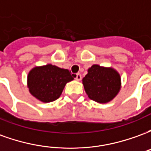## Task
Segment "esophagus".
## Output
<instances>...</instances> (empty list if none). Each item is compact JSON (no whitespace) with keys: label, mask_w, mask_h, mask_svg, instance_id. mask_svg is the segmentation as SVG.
<instances>
[{"label":"esophagus","mask_w":151,"mask_h":151,"mask_svg":"<svg viewBox=\"0 0 151 151\" xmlns=\"http://www.w3.org/2000/svg\"><path fill=\"white\" fill-rule=\"evenodd\" d=\"M75 79L77 81H81V79H82V75H81L80 73H77V74H76Z\"/></svg>","instance_id":"esophagus-1"}]
</instances>
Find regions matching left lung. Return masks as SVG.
Here are the masks:
<instances>
[{"instance_id": "1", "label": "left lung", "mask_w": 151, "mask_h": 151, "mask_svg": "<svg viewBox=\"0 0 151 151\" xmlns=\"http://www.w3.org/2000/svg\"><path fill=\"white\" fill-rule=\"evenodd\" d=\"M82 79L84 89L92 100L99 104L111 101L121 87L120 75L111 67L93 65Z\"/></svg>"}]
</instances>
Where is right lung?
Masks as SVG:
<instances>
[{
    "instance_id": "obj_1",
    "label": "right lung",
    "mask_w": 151,
    "mask_h": 151,
    "mask_svg": "<svg viewBox=\"0 0 151 151\" xmlns=\"http://www.w3.org/2000/svg\"><path fill=\"white\" fill-rule=\"evenodd\" d=\"M73 80L68 69L51 64L35 66L27 75V87L35 98L43 103H50L59 98L66 83Z\"/></svg>"
}]
</instances>
